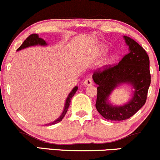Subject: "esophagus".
I'll return each mask as SVG.
<instances>
[{
    "mask_svg": "<svg viewBox=\"0 0 160 160\" xmlns=\"http://www.w3.org/2000/svg\"><path fill=\"white\" fill-rule=\"evenodd\" d=\"M92 84V80L90 78L86 79L85 81L83 82V85L85 86H91Z\"/></svg>",
    "mask_w": 160,
    "mask_h": 160,
    "instance_id": "obj_1",
    "label": "esophagus"
}]
</instances>
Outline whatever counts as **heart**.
I'll list each match as a JSON object with an SVG mask.
<instances>
[{
    "label": "heart",
    "mask_w": 160,
    "mask_h": 160,
    "mask_svg": "<svg viewBox=\"0 0 160 160\" xmlns=\"http://www.w3.org/2000/svg\"><path fill=\"white\" fill-rule=\"evenodd\" d=\"M97 52H98V55L104 54L105 52H107V48H106V47H104V45H102V46H100V47H98ZM113 60H114V56H111V58H108V59L106 60L105 62H104V65H111L112 62H113Z\"/></svg>",
    "instance_id": "b5f03b06"
}]
</instances>
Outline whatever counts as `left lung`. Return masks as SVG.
<instances>
[{
	"label": "left lung",
	"mask_w": 160,
	"mask_h": 160,
	"mask_svg": "<svg viewBox=\"0 0 160 160\" xmlns=\"http://www.w3.org/2000/svg\"><path fill=\"white\" fill-rule=\"evenodd\" d=\"M128 47V53L117 65L95 71L92 79L97 87L95 107L104 118L110 120H127L144 106L150 85V60L146 51L132 38L123 36ZM129 84L135 89L133 98L124 106H113L109 95L121 84Z\"/></svg>",
	"instance_id": "left-lung-1"
}]
</instances>
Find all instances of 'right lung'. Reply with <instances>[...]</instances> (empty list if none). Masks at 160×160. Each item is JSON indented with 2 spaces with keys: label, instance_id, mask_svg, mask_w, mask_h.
I'll return each instance as SVG.
<instances>
[{
  "label": "right lung",
  "instance_id": "add662e5",
  "mask_svg": "<svg viewBox=\"0 0 160 160\" xmlns=\"http://www.w3.org/2000/svg\"><path fill=\"white\" fill-rule=\"evenodd\" d=\"M37 45L47 46V43H46L45 40H43V39H42V38H40V37L38 36V34H31L30 36L28 37L25 40V41L23 42L22 44L20 46L19 48L17 49V51L21 50V49H22L27 48V47H33V46H37ZM78 89V86H75L74 88H73V89H72V90H71V92L69 93L67 99H66L65 104V108H64L63 112H62V113L61 114V116H60V117H58V118L57 119V120H56L55 121H53V122H50V123L47 124V126H49V125H53V124L58 123V122H59L60 121L62 120L63 117H65V115L66 114V113H67L68 109L70 104H71V98H72V97L74 96V94H75V92H76Z\"/></svg>",
  "mask_w": 160,
  "mask_h": 160
}]
</instances>
